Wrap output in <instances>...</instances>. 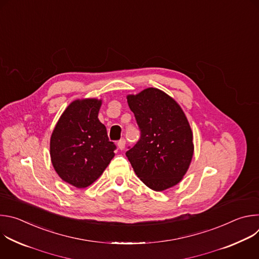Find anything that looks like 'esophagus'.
Returning <instances> with one entry per match:
<instances>
[{"label": "esophagus", "mask_w": 259, "mask_h": 259, "mask_svg": "<svg viewBox=\"0 0 259 259\" xmlns=\"http://www.w3.org/2000/svg\"><path fill=\"white\" fill-rule=\"evenodd\" d=\"M118 146H119V149H120L121 151L125 150V146H126V140H125V139H121V140L118 142Z\"/></svg>", "instance_id": "1"}]
</instances>
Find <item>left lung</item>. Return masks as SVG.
<instances>
[{
	"instance_id": "1",
	"label": "left lung",
	"mask_w": 259,
	"mask_h": 259,
	"mask_svg": "<svg viewBox=\"0 0 259 259\" xmlns=\"http://www.w3.org/2000/svg\"><path fill=\"white\" fill-rule=\"evenodd\" d=\"M141 132L139 141L126 156L140 180L162 192L179 183L193 156V131L181 106L167 93L146 88L127 95Z\"/></svg>"
}]
</instances>
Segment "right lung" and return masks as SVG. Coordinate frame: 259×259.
I'll return each instance as SVG.
<instances>
[{
  "mask_svg": "<svg viewBox=\"0 0 259 259\" xmlns=\"http://www.w3.org/2000/svg\"><path fill=\"white\" fill-rule=\"evenodd\" d=\"M101 99H76L57 121L50 138V157L58 176L70 186L84 189L97 180L115 157L99 121Z\"/></svg>",
  "mask_w": 259,
  "mask_h": 259,
  "instance_id": "add662e5",
  "label": "right lung"
}]
</instances>
